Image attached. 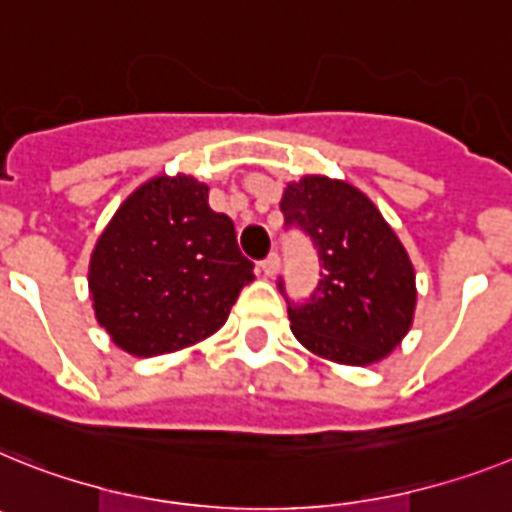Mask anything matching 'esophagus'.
<instances>
[{
    "label": "esophagus",
    "instance_id": "1",
    "mask_svg": "<svg viewBox=\"0 0 512 512\" xmlns=\"http://www.w3.org/2000/svg\"><path fill=\"white\" fill-rule=\"evenodd\" d=\"M259 269H261V274H264V277H274V274L279 272V256H277V253L266 256V259L259 264Z\"/></svg>",
    "mask_w": 512,
    "mask_h": 512
}]
</instances>
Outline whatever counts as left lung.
Returning a JSON list of instances; mask_svg holds the SVG:
<instances>
[{
  "instance_id": "left-lung-1",
  "label": "left lung",
  "mask_w": 512,
  "mask_h": 512,
  "mask_svg": "<svg viewBox=\"0 0 512 512\" xmlns=\"http://www.w3.org/2000/svg\"><path fill=\"white\" fill-rule=\"evenodd\" d=\"M279 209L318 251L323 272L305 303H292V334L313 355L342 365H373L412 329L417 285L401 240L368 196L344 181L305 176L287 183Z\"/></svg>"
}]
</instances>
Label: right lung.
I'll return each mask as SVG.
<instances>
[{
    "label": "right lung",
    "mask_w": 512,
    "mask_h": 512,
    "mask_svg": "<svg viewBox=\"0 0 512 512\" xmlns=\"http://www.w3.org/2000/svg\"><path fill=\"white\" fill-rule=\"evenodd\" d=\"M207 199L209 186L191 176L150 178L95 243L87 274L95 318L129 355L202 342L253 282L233 220Z\"/></svg>",
    "instance_id": "1"
}]
</instances>
